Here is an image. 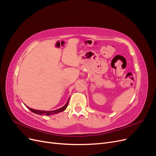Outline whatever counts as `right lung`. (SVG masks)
<instances>
[{
	"label": "right lung",
	"mask_w": 156,
	"mask_h": 156,
	"mask_svg": "<svg viewBox=\"0 0 156 156\" xmlns=\"http://www.w3.org/2000/svg\"><path fill=\"white\" fill-rule=\"evenodd\" d=\"M68 102H69V100L67 101L66 104L64 107H62V108H60L58 109H56L55 111H40V110H36V109H33V108H30L29 107H28L27 106V107L30 109L32 112L36 113V114L37 115H46V116H49V115H55L56 114V113L60 112H62L64 111L66 108H67L68 105Z\"/></svg>",
	"instance_id": "obj_1"
}]
</instances>
